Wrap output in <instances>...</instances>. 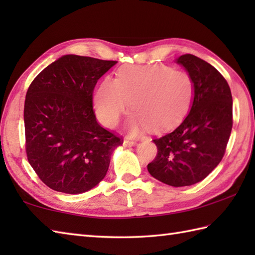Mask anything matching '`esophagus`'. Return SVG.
Instances as JSON below:
<instances>
[{
  "label": "esophagus",
  "instance_id": "esophagus-1",
  "mask_svg": "<svg viewBox=\"0 0 255 255\" xmlns=\"http://www.w3.org/2000/svg\"><path fill=\"white\" fill-rule=\"evenodd\" d=\"M123 144L125 145V147H132V145H134L136 144V141H133V140H131V139H129V138H126L124 140V142H123Z\"/></svg>",
  "mask_w": 255,
  "mask_h": 255
}]
</instances>
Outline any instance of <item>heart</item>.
Wrapping results in <instances>:
<instances>
[{
  "label": "heart",
  "instance_id": "obj_1",
  "mask_svg": "<svg viewBox=\"0 0 255 255\" xmlns=\"http://www.w3.org/2000/svg\"><path fill=\"white\" fill-rule=\"evenodd\" d=\"M195 84L185 71L164 64L129 66L119 70L116 79L102 81L93 96L97 118L106 127L116 126L128 110L131 133L151 130L165 131L176 127L191 108Z\"/></svg>",
  "mask_w": 255,
  "mask_h": 255
}]
</instances>
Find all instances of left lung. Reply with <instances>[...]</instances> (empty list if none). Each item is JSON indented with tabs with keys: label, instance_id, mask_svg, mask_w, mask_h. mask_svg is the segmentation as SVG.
<instances>
[{
	"label": "left lung",
	"instance_id": "8db88e82",
	"mask_svg": "<svg viewBox=\"0 0 255 255\" xmlns=\"http://www.w3.org/2000/svg\"><path fill=\"white\" fill-rule=\"evenodd\" d=\"M176 61L194 81V101L175 130L153 139L158 153L148 171L162 183L180 187L203 181L219 164L234 119L231 91L218 70L189 53Z\"/></svg>",
	"mask_w": 255,
	"mask_h": 255
}]
</instances>
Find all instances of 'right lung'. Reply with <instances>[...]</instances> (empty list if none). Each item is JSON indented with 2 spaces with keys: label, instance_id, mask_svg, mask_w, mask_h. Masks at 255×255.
<instances>
[{
  "label": "right lung",
  "instance_id": "add662e5",
  "mask_svg": "<svg viewBox=\"0 0 255 255\" xmlns=\"http://www.w3.org/2000/svg\"><path fill=\"white\" fill-rule=\"evenodd\" d=\"M117 61L67 55L37 75L26 93L25 149L38 177L53 191L80 194L105 177L123 138L97 123L93 92Z\"/></svg>",
  "mask_w": 255,
  "mask_h": 255
}]
</instances>
